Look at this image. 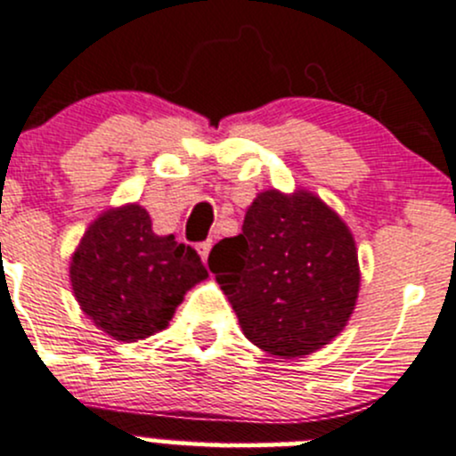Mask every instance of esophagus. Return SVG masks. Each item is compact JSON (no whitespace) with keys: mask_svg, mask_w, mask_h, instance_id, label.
Returning a JSON list of instances; mask_svg holds the SVG:
<instances>
[{"mask_svg":"<svg viewBox=\"0 0 456 456\" xmlns=\"http://www.w3.org/2000/svg\"><path fill=\"white\" fill-rule=\"evenodd\" d=\"M210 248H213V241H201L200 246H197V250H200V255H201V261H208V252H210Z\"/></svg>","mask_w":456,"mask_h":456,"instance_id":"esophagus-1","label":"esophagus"}]
</instances>
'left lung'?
<instances>
[{
  "label": "left lung",
  "instance_id": "left-lung-1",
  "mask_svg": "<svg viewBox=\"0 0 456 456\" xmlns=\"http://www.w3.org/2000/svg\"><path fill=\"white\" fill-rule=\"evenodd\" d=\"M208 265L243 335L277 357H304L330 344L357 304L353 234L310 192H261L241 234L222 239Z\"/></svg>",
  "mask_w": 456,
  "mask_h": 456
}]
</instances>
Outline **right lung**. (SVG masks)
<instances>
[{
	"mask_svg": "<svg viewBox=\"0 0 456 456\" xmlns=\"http://www.w3.org/2000/svg\"><path fill=\"white\" fill-rule=\"evenodd\" d=\"M206 277L195 248L152 232L151 215L137 204L90 224L70 261L81 310L117 341L164 330L186 290Z\"/></svg>",
	"mask_w": 456,
	"mask_h": 456,
	"instance_id": "right-lung-1",
	"label": "right lung"
}]
</instances>
